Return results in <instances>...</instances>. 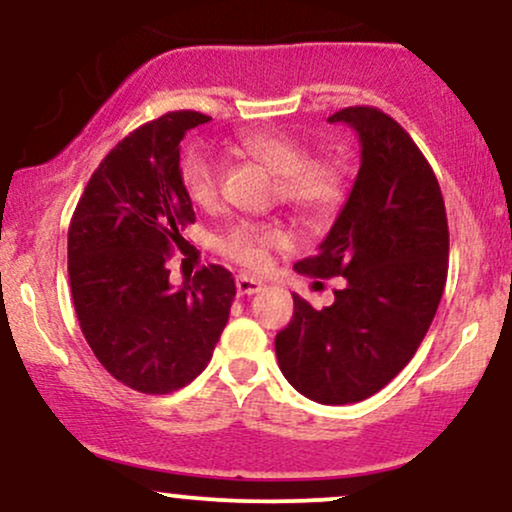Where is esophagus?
I'll list each match as a JSON object with an SVG mask.
<instances>
[{
	"instance_id": "34e87169",
	"label": "esophagus",
	"mask_w": 512,
	"mask_h": 512,
	"mask_svg": "<svg viewBox=\"0 0 512 512\" xmlns=\"http://www.w3.org/2000/svg\"><path fill=\"white\" fill-rule=\"evenodd\" d=\"M262 281L255 279V276H248V274H240L236 279V289H238V296H252V293L262 291Z\"/></svg>"
}]
</instances>
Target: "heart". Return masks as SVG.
Segmentation results:
<instances>
[{
  "label": "heart",
  "instance_id": "heart-1",
  "mask_svg": "<svg viewBox=\"0 0 512 512\" xmlns=\"http://www.w3.org/2000/svg\"><path fill=\"white\" fill-rule=\"evenodd\" d=\"M238 149L276 175V197L303 214H322L344 197V173L332 158H313L301 139L281 129H255L238 139ZM180 185L197 207H214L221 192V163L204 149H192L180 161ZM284 228L240 221L219 238V250L243 267L260 269L269 252L286 248Z\"/></svg>",
  "mask_w": 512,
  "mask_h": 512
}]
</instances>
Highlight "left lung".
<instances>
[{"label":"left lung","instance_id":"1","mask_svg":"<svg viewBox=\"0 0 512 512\" xmlns=\"http://www.w3.org/2000/svg\"><path fill=\"white\" fill-rule=\"evenodd\" d=\"M361 168L337 221L298 274L344 276L334 303L293 296L276 334L284 378L320 404H354L390 383L424 342L448 279V216L436 173L399 122L370 105L344 108Z\"/></svg>","mask_w":512,"mask_h":512}]
</instances>
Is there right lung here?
<instances>
[{"mask_svg":"<svg viewBox=\"0 0 512 512\" xmlns=\"http://www.w3.org/2000/svg\"><path fill=\"white\" fill-rule=\"evenodd\" d=\"M211 117L175 110L117 142L88 180L69 223V286L93 356L122 385L168 395L214 354L236 281L209 264L173 289L166 267L195 209L180 185V142Z\"/></svg>","mask_w":512,"mask_h":512,"instance_id":"add662e5","label":"right lung"}]
</instances>
